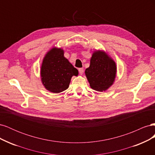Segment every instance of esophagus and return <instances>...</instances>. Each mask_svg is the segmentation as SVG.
Wrapping results in <instances>:
<instances>
[{
    "label": "esophagus",
    "mask_w": 155,
    "mask_h": 155,
    "mask_svg": "<svg viewBox=\"0 0 155 155\" xmlns=\"http://www.w3.org/2000/svg\"><path fill=\"white\" fill-rule=\"evenodd\" d=\"M78 70H79V74L82 75V74H83V68H79V69H78Z\"/></svg>",
    "instance_id": "34e87169"
}]
</instances>
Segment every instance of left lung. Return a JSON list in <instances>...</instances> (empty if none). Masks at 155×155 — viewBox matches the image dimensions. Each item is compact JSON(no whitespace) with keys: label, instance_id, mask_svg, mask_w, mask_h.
<instances>
[{"label":"left lung","instance_id":"left-lung-1","mask_svg":"<svg viewBox=\"0 0 155 155\" xmlns=\"http://www.w3.org/2000/svg\"><path fill=\"white\" fill-rule=\"evenodd\" d=\"M85 72L92 89L99 92L105 91L114 81L116 63L104 51H96L93 53L90 67L86 68Z\"/></svg>","mask_w":155,"mask_h":155}]
</instances>
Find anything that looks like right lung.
Wrapping results in <instances>:
<instances>
[{"instance_id":"obj_1","label":"right lung","mask_w":155,"mask_h":155,"mask_svg":"<svg viewBox=\"0 0 155 155\" xmlns=\"http://www.w3.org/2000/svg\"><path fill=\"white\" fill-rule=\"evenodd\" d=\"M78 70L64 57L61 48H54L44 58L41 69V80L48 91L59 93L68 88L73 76Z\"/></svg>"}]
</instances>
